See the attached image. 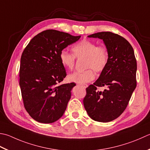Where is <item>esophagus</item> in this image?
<instances>
[{
  "label": "esophagus",
  "mask_w": 150,
  "mask_h": 150,
  "mask_svg": "<svg viewBox=\"0 0 150 150\" xmlns=\"http://www.w3.org/2000/svg\"><path fill=\"white\" fill-rule=\"evenodd\" d=\"M80 85L82 87H83L84 88H86L88 86V85L86 84H80Z\"/></svg>",
  "instance_id": "obj_1"
}]
</instances>
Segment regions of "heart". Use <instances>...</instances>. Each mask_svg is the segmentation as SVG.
Wrapping results in <instances>:
<instances>
[{"label":"heart","mask_w":150,"mask_h":150,"mask_svg":"<svg viewBox=\"0 0 150 150\" xmlns=\"http://www.w3.org/2000/svg\"><path fill=\"white\" fill-rule=\"evenodd\" d=\"M73 54L66 50H62L59 54L60 61L65 68L73 69L76 58H84L83 71H75L69 74L67 79L70 82L83 84L89 83L95 78V73H101L107 67L109 60V52L106 47L88 40H83L72 47Z\"/></svg>","instance_id":"obj_1"}]
</instances>
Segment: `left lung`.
<instances>
[{
  "instance_id": "1",
  "label": "left lung",
  "mask_w": 150,
  "mask_h": 150,
  "mask_svg": "<svg viewBox=\"0 0 150 150\" xmlns=\"http://www.w3.org/2000/svg\"><path fill=\"white\" fill-rule=\"evenodd\" d=\"M88 37L103 40L109 60L98 80L86 88L84 106L92 120L108 122L125 110L137 86L136 58L129 42L118 34L101 32ZM105 86H108L107 90H98V87Z\"/></svg>"
}]
</instances>
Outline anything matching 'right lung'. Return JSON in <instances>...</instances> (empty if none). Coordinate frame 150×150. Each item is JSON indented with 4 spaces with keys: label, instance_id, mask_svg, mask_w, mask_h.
Masks as SVG:
<instances>
[{
    "label": "right lung",
    "instance_id": "right-lung-1",
    "mask_svg": "<svg viewBox=\"0 0 150 150\" xmlns=\"http://www.w3.org/2000/svg\"><path fill=\"white\" fill-rule=\"evenodd\" d=\"M80 38L66 32L46 30L32 38L23 51L19 85L25 109L36 121L51 124L65 112L75 84H58L67 75L59 54L62 50Z\"/></svg>",
    "mask_w": 150,
    "mask_h": 150
}]
</instances>
